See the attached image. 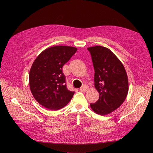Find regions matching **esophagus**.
Wrapping results in <instances>:
<instances>
[{
	"instance_id": "esophagus-1",
	"label": "esophagus",
	"mask_w": 153,
	"mask_h": 153,
	"mask_svg": "<svg viewBox=\"0 0 153 153\" xmlns=\"http://www.w3.org/2000/svg\"><path fill=\"white\" fill-rule=\"evenodd\" d=\"M88 89V87L87 85L82 86L81 88H80V91L81 92H85Z\"/></svg>"
}]
</instances>
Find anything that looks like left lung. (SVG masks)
Segmentation results:
<instances>
[{"label":"left lung","mask_w":153,"mask_h":153,"mask_svg":"<svg viewBox=\"0 0 153 153\" xmlns=\"http://www.w3.org/2000/svg\"><path fill=\"white\" fill-rule=\"evenodd\" d=\"M94 69V87L99 99L91 103V109L101 115L112 113L121 106L128 95V78L123 63L110 49L95 46L87 48Z\"/></svg>","instance_id":"left-lung-1"}]
</instances>
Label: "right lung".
Here are the masks:
<instances>
[{
	"mask_svg": "<svg viewBox=\"0 0 153 153\" xmlns=\"http://www.w3.org/2000/svg\"><path fill=\"white\" fill-rule=\"evenodd\" d=\"M76 50L69 46L49 47L32 64L29 76L30 91L35 100L47 109H61L73 98L74 92L68 90L62 68Z\"/></svg>",
	"mask_w": 153,
	"mask_h": 153,
	"instance_id": "right-lung-1",
	"label": "right lung"
}]
</instances>
